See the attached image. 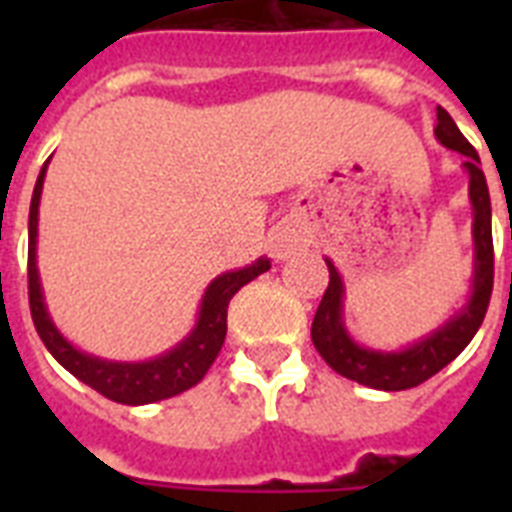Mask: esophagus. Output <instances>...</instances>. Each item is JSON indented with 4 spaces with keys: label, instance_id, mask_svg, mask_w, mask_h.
<instances>
[{
    "label": "esophagus",
    "instance_id": "34e87169",
    "mask_svg": "<svg viewBox=\"0 0 512 512\" xmlns=\"http://www.w3.org/2000/svg\"><path fill=\"white\" fill-rule=\"evenodd\" d=\"M287 249H289V239L284 236V233H279V236L273 239V252L281 257V255H287Z\"/></svg>",
    "mask_w": 512,
    "mask_h": 512
}]
</instances>
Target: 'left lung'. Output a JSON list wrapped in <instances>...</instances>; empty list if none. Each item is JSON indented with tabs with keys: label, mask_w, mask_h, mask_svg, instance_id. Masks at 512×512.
I'll return each instance as SVG.
<instances>
[{
	"label": "left lung",
	"mask_w": 512,
	"mask_h": 512,
	"mask_svg": "<svg viewBox=\"0 0 512 512\" xmlns=\"http://www.w3.org/2000/svg\"><path fill=\"white\" fill-rule=\"evenodd\" d=\"M436 138L452 151H460L468 162L470 175V201H473V239H476V279H473V297L468 308L454 316L444 329H438L428 340L414 345L401 353H380V350L358 348L356 342L345 335L340 319L342 305V281L335 265L327 260L329 284L321 297L319 311L313 316L311 340L321 358L327 361L337 374L353 382H361L366 388L377 390H406L417 388L433 374H438L449 361L460 356L465 345L473 340L478 327L484 324L486 308L492 300L494 287V241H492V201L486 188L484 170L478 167L476 148L470 146L468 138L457 130V124L444 108L438 106Z\"/></svg>",
	"instance_id": "left-lung-1"
}]
</instances>
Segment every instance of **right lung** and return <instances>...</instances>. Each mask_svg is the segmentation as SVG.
<instances>
[{
	"label": "right lung",
	"mask_w": 512,
	"mask_h": 512,
	"mask_svg": "<svg viewBox=\"0 0 512 512\" xmlns=\"http://www.w3.org/2000/svg\"><path fill=\"white\" fill-rule=\"evenodd\" d=\"M47 167H42L39 180L34 185L31 196V212H28V305H31V319L34 327L47 345L52 356L58 358L60 366H66L76 380L98 390L100 396L111 398L116 404L138 406L154 404L162 398H172L183 390L193 388L201 377L215 364L217 353L225 342V329H228V303L244 284L257 279L260 273L271 268V260H257L244 271L223 273L220 279L209 284L207 295L201 300L199 324L193 329L188 340L180 342L175 350L164 356L146 361V364H114V361H100L95 356H84L76 348H71L58 329L52 327L47 308L42 300V287H39V273H36V215H39V196H42V183Z\"/></svg>",
	"instance_id": "1"
}]
</instances>
